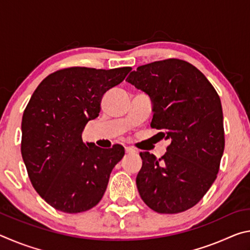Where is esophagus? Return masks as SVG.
Here are the masks:
<instances>
[{"mask_svg":"<svg viewBox=\"0 0 250 250\" xmlns=\"http://www.w3.org/2000/svg\"><path fill=\"white\" fill-rule=\"evenodd\" d=\"M125 150L126 153H134V152H135L133 147H131V146H125Z\"/></svg>","mask_w":250,"mask_h":250,"instance_id":"34e87169","label":"esophagus"}]
</instances>
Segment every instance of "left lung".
<instances>
[{"label": "left lung", "mask_w": 250, "mask_h": 250, "mask_svg": "<svg viewBox=\"0 0 250 250\" xmlns=\"http://www.w3.org/2000/svg\"><path fill=\"white\" fill-rule=\"evenodd\" d=\"M125 82L150 97L151 126L171 140L161 159L140 152L139 194L161 214L191 208L216 180L225 146L216 90L196 67L174 58L139 66Z\"/></svg>", "instance_id": "8db88e82"}]
</instances>
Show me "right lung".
<instances>
[{
	"mask_svg": "<svg viewBox=\"0 0 250 250\" xmlns=\"http://www.w3.org/2000/svg\"><path fill=\"white\" fill-rule=\"evenodd\" d=\"M130 70L71 67L47 76L32 95L23 113L21 151L34 188L54 208L82 213L103 198L125 149L83 143L82 134L99 116L104 95Z\"/></svg>",
	"mask_w": 250,
	"mask_h": 250,
	"instance_id": "right-lung-1",
	"label": "right lung"
}]
</instances>
